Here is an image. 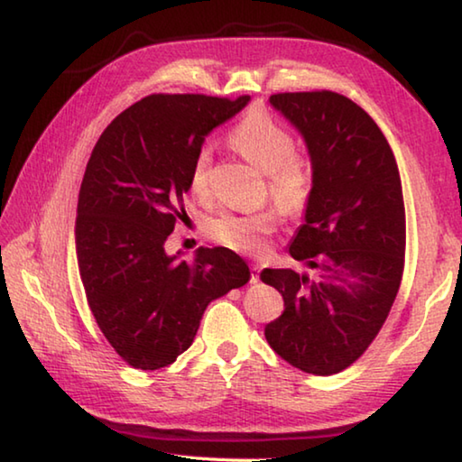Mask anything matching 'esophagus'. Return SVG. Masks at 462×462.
Returning <instances> with one entry per match:
<instances>
[{
	"instance_id": "34e87169",
	"label": "esophagus",
	"mask_w": 462,
	"mask_h": 462,
	"mask_svg": "<svg viewBox=\"0 0 462 462\" xmlns=\"http://www.w3.org/2000/svg\"><path fill=\"white\" fill-rule=\"evenodd\" d=\"M259 273H261V264L250 263V283H256V281H259Z\"/></svg>"
}]
</instances>
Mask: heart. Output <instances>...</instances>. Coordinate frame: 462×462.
<instances>
[{
	"mask_svg": "<svg viewBox=\"0 0 462 462\" xmlns=\"http://www.w3.org/2000/svg\"><path fill=\"white\" fill-rule=\"evenodd\" d=\"M230 143L240 154L264 173H269V191L285 212L293 214L306 206L311 191L308 162L295 152L293 136L271 116L248 114L232 130ZM212 148L201 146L195 152L189 187L195 195H206L209 187ZM279 214L263 209L256 214H220L208 222V232L220 245L246 254H259L277 228Z\"/></svg>",
	"mask_w": 462,
	"mask_h": 462,
	"instance_id": "b5f03b06",
	"label": "heart"
}]
</instances>
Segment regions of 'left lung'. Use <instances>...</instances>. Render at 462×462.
<instances>
[{
	"label": "left lung",
	"mask_w": 462,
	"mask_h": 462,
	"mask_svg": "<svg viewBox=\"0 0 462 462\" xmlns=\"http://www.w3.org/2000/svg\"><path fill=\"white\" fill-rule=\"evenodd\" d=\"M306 140L314 181L289 246L308 273L264 269L283 314L264 326L295 369L334 374L365 355L393 306L405 264V208L393 151L353 99L334 91L271 96Z\"/></svg>",
	"instance_id": "8db88e82"
}]
</instances>
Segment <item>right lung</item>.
<instances>
[{
  "label": "right lung",
  "instance_id": "add662e5",
  "mask_svg": "<svg viewBox=\"0 0 462 462\" xmlns=\"http://www.w3.org/2000/svg\"><path fill=\"white\" fill-rule=\"evenodd\" d=\"M250 96L154 93L101 132L77 203L75 245L93 318L122 361L162 369L191 346L208 303L250 279L230 248L169 256L203 140Z\"/></svg>",
  "mask_w": 462,
  "mask_h": 462
}]
</instances>
